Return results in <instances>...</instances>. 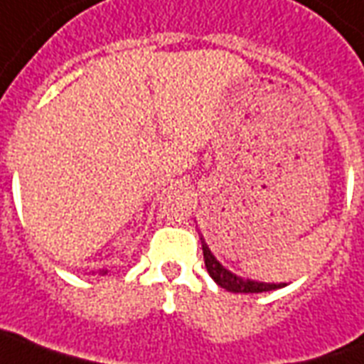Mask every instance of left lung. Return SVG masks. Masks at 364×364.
Returning <instances> with one entry per match:
<instances>
[{
    "label": "left lung",
    "instance_id": "1",
    "mask_svg": "<svg viewBox=\"0 0 364 364\" xmlns=\"http://www.w3.org/2000/svg\"><path fill=\"white\" fill-rule=\"evenodd\" d=\"M203 251V262L205 269L210 272V277L218 282L221 288H225L229 292H241V294H259V292H270V290H278L286 284H270V282H257V280H249V278H241L229 272L221 262H219L213 255H211L210 247L202 241Z\"/></svg>",
    "mask_w": 364,
    "mask_h": 364
}]
</instances>
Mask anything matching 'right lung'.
Masks as SVG:
<instances>
[{
  "label": "right lung",
  "mask_w": 364,
  "mask_h": 364,
  "mask_svg": "<svg viewBox=\"0 0 364 364\" xmlns=\"http://www.w3.org/2000/svg\"><path fill=\"white\" fill-rule=\"evenodd\" d=\"M105 272H107V270H104V274H105Z\"/></svg>",
  "instance_id": "add662e5"
}]
</instances>
